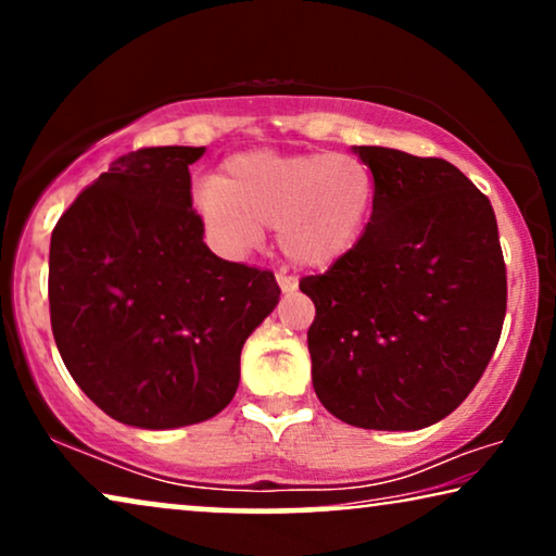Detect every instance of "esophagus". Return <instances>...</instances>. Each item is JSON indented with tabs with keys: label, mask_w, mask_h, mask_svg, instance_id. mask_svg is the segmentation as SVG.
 Listing matches in <instances>:
<instances>
[{
	"label": "esophagus",
	"mask_w": 556,
	"mask_h": 556,
	"mask_svg": "<svg viewBox=\"0 0 556 556\" xmlns=\"http://www.w3.org/2000/svg\"><path fill=\"white\" fill-rule=\"evenodd\" d=\"M276 280H278L280 291H283V293H291V291H295V288H299V280H295L293 276H288L286 270H278Z\"/></svg>",
	"instance_id": "obj_1"
}]
</instances>
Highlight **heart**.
Instances as JSON below:
<instances>
[{"mask_svg": "<svg viewBox=\"0 0 556 556\" xmlns=\"http://www.w3.org/2000/svg\"><path fill=\"white\" fill-rule=\"evenodd\" d=\"M375 202L369 166L352 154L248 151L227 159L219 179L192 189L212 245L240 257L276 227L278 245L301 268H329L362 240Z\"/></svg>", "mask_w": 556, "mask_h": 556, "instance_id": "obj_1", "label": "heart"}]
</instances>
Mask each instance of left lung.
<instances>
[{
  "mask_svg": "<svg viewBox=\"0 0 556 556\" xmlns=\"http://www.w3.org/2000/svg\"><path fill=\"white\" fill-rule=\"evenodd\" d=\"M375 177L362 240L301 291L311 379L333 417L420 430L468 397L496 352L506 265L493 207L445 159L354 147Z\"/></svg>",
  "mask_w": 556,
  "mask_h": 556,
  "instance_id": "1",
  "label": "left lung"
}]
</instances>
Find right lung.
<instances>
[{"label": "right lung", "instance_id": "1", "mask_svg": "<svg viewBox=\"0 0 556 556\" xmlns=\"http://www.w3.org/2000/svg\"><path fill=\"white\" fill-rule=\"evenodd\" d=\"M204 147L118 156L58 219L50 324L83 392L143 430L204 422L230 405L245 339L276 308L270 270L202 242L189 164Z\"/></svg>", "mask_w": 556, "mask_h": 556}]
</instances>
